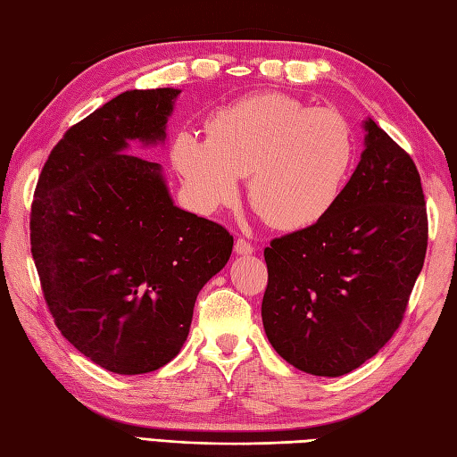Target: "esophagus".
<instances>
[{
    "label": "esophagus",
    "mask_w": 457,
    "mask_h": 457,
    "mask_svg": "<svg viewBox=\"0 0 457 457\" xmlns=\"http://www.w3.org/2000/svg\"><path fill=\"white\" fill-rule=\"evenodd\" d=\"M234 249H236L237 255H252L253 253V245L249 244V241H245V239H237Z\"/></svg>",
    "instance_id": "34e87169"
}]
</instances>
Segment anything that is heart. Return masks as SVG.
Masks as SVG:
<instances>
[{
	"instance_id": "obj_1",
	"label": "heart",
	"mask_w": 457,
	"mask_h": 457,
	"mask_svg": "<svg viewBox=\"0 0 457 457\" xmlns=\"http://www.w3.org/2000/svg\"><path fill=\"white\" fill-rule=\"evenodd\" d=\"M205 129L208 137L178 130L170 145V160L200 212L234 202L245 176L249 202L283 231L317 226L341 200L354 137L337 109L265 93L220 106Z\"/></svg>"
}]
</instances>
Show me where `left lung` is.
<instances>
[{
  "instance_id": "8db88e82",
  "label": "left lung",
  "mask_w": 457,
  "mask_h": 457,
  "mask_svg": "<svg viewBox=\"0 0 457 457\" xmlns=\"http://www.w3.org/2000/svg\"><path fill=\"white\" fill-rule=\"evenodd\" d=\"M361 162L317 226L265 247V335L315 377H343L372 359L402 323L422 271L428 216L414 160L372 119Z\"/></svg>"
}]
</instances>
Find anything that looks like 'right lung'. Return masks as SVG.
Segmentation results:
<instances>
[{"mask_svg":"<svg viewBox=\"0 0 457 457\" xmlns=\"http://www.w3.org/2000/svg\"><path fill=\"white\" fill-rule=\"evenodd\" d=\"M178 88L127 91L71 127L31 205V253L61 335L114 374L158 370L180 353L195 297L234 237L180 210L162 166L127 154L158 145Z\"/></svg>","mask_w":457,"mask_h":457,"instance_id":"add662e5","label":"right lung"}]
</instances>
